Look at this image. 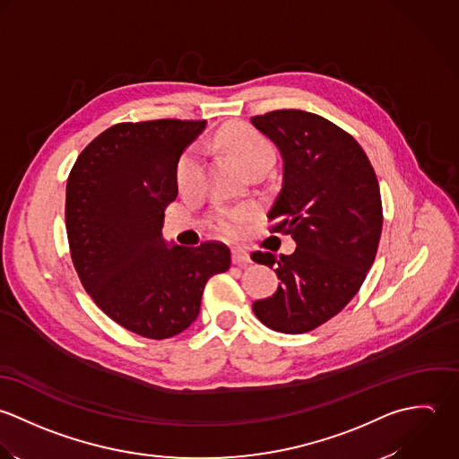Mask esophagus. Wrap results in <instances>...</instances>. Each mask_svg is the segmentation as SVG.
I'll list each match as a JSON object with an SVG mask.
<instances>
[{
  "mask_svg": "<svg viewBox=\"0 0 459 459\" xmlns=\"http://www.w3.org/2000/svg\"><path fill=\"white\" fill-rule=\"evenodd\" d=\"M232 263L238 266H247L250 263V255L243 247H234L232 248Z\"/></svg>",
  "mask_w": 459,
  "mask_h": 459,
  "instance_id": "obj_1",
  "label": "esophagus"
}]
</instances>
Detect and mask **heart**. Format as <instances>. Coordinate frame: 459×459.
I'll use <instances>...</instances> for the list:
<instances>
[{
	"mask_svg": "<svg viewBox=\"0 0 459 459\" xmlns=\"http://www.w3.org/2000/svg\"><path fill=\"white\" fill-rule=\"evenodd\" d=\"M218 143L241 167L245 174L255 169H270L275 161V147L255 129L245 124H232L220 131ZM202 178V158L198 149H189L178 165V186L183 193H191L198 187ZM248 212L245 209H216L209 223L214 232L225 238L241 234Z\"/></svg>",
	"mask_w": 459,
	"mask_h": 459,
	"instance_id": "heart-1",
	"label": "heart"
}]
</instances>
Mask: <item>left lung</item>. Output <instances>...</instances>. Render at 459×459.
Instances as JSON below:
<instances>
[{
  "mask_svg": "<svg viewBox=\"0 0 459 459\" xmlns=\"http://www.w3.org/2000/svg\"><path fill=\"white\" fill-rule=\"evenodd\" d=\"M252 124L283 160L270 230L296 241L290 255L252 254L280 278L275 292L252 308L275 332L305 333L337 316L362 287L381 236L379 186L359 142L316 113L275 109Z\"/></svg>",
  "mask_w": 459,
  "mask_h": 459,
  "instance_id": "obj_1",
  "label": "left lung"
}]
</instances>
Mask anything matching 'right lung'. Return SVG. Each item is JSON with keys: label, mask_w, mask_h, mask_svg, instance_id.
<instances>
[{"label": "right lung", "mask_w": 459, "mask_h": 459, "mask_svg": "<svg viewBox=\"0 0 459 459\" xmlns=\"http://www.w3.org/2000/svg\"><path fill=\"white\" fill-rule=\"evenodd\" d=\"M205 120L120 122L82 151L69 179L71 259L93 303L126 330L163 341L198 316L207 280L230 268L220 241L167 247L161 227L178 198V165Z\"/></svg>", "instance_id": "add662e5"}]
</instances>
